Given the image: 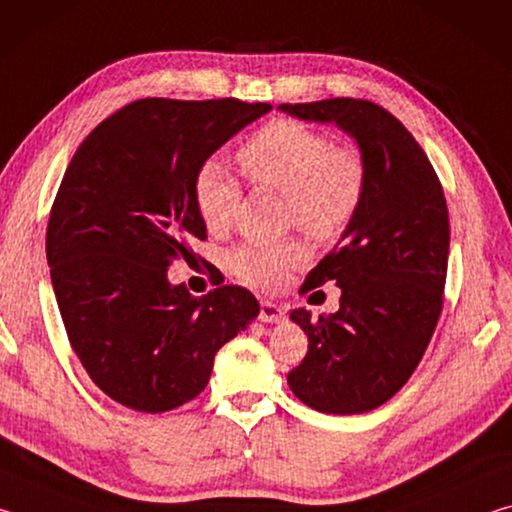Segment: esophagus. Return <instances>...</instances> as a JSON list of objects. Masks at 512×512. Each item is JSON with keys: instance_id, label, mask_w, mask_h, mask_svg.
<instances>
[{"instance_id": "obj_1", "label": "esophagus", "mask_w": 512, "mask_h": 512, "mask_svg": "<svg viewBox=\"0 0 512 512\" xmlns=\"http://www.w3.org/2000/svg\"><path fill=\"white\" fill-rule=\"evenodd\" d=\"M282 318H284V309L280 305L262 300V305H259V320H262V323H280Z\"/></svg>"}]
</instances>
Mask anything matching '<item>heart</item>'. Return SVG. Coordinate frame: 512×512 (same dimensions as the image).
<instances>
[{"label":"heart","mask_w":512,"mask_h":512,"mask_svg":"<svg viewBox=\"0 0 512 512\" xmlns=\"http://www.w3.org/2000/svg\"><path fill=\"white\" fill-rule=\"evenodd\" d=\"M237 158L257 187L284 194L287 221L318 241L343 235L366 194V164L359 151L334 144L302 121H271L241 146ZM192 196L207 230L230 228L241 192L219 162L198 169ZM305 259L307 250L298 239L250 241L232 250L228 264L250 287L275 289Z\"/></svg>","instance_id":"heart-1"}]
</instances>
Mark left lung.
I'll list each match as a JSON object with an SVG mask.
<instances>
[{"instance_id": "8db88e82", "label": "left lung", "mask_w": 512, "mask_h": 512, "mask_svg": "<svg viewBox=\"0 0 512 512\" xmlns=\"http://www.w3.org/2000/svg\"><path fill=\"white\" fill-rule=\"evenodd\" d=\"M291 117L336 124L359 146L366 194L341 241L300 291L334 280L336 314L293 309L309 339L289 388L320 413L377 409L418 368L443 309L449 219L440 180L400 119L363 99L282 103Z\"/></svg>"}]
</instances>
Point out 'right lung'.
<instances>
[{"mask_svg":"<svg viewBox=\"0 0 512 512\" xmlns=\"http://www.w3.org/2000/svg\"><path fill=\"white\" fill-rule=\"evenodd\" d=\"M268 110L140 99L103 119L69 162L47 225L51 284L76 357L128 409L194 400L216 352L259 314L248 289L225 284L196 298L167 268L207 237L192 196L198 169Z\"/></svg>","mask_w":512,"mask_h":512,"instance_id":"1","label":"right lung"}]
</instances>
